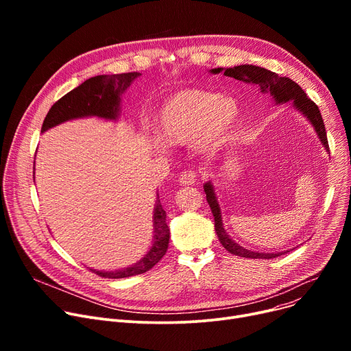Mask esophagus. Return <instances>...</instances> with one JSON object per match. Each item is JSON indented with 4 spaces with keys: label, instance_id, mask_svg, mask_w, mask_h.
<instances>
[{
    "label": "esophagus",
    "instance_id": "esophagus-1",
    "mask_svg": "<svg viewBox=\"0 0 351 351\" xmlns=\"http://www.w3.org/2000/svg\"><path fill=\"white\" fill-rule=\"evenodd\" d=\"M197 180V173L195 171H185L179 175L180 185H195Z\"/></svg>",
    "mask_w": 351,
    "mask_h": 351
}]
</instances>
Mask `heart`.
I'll return each mask as SVG.
<instances>
[{
  "instance_id": "b5f03b06",
  "label": "heart",
  "mask_w": 351,
  "mask_h": 351,
  "mask_svg": "<svg viewBox=\"0 0 351 351\" xmlns=\"http://www.w3.org/2000/svg\"><path fill=\"white\" fill-rule=\"evenodd\" d=\"M241 106L229 97L202 89H183L173 94L159 109V135L172 145L197 141L204 151L222 145L233 132Z\"/></svg>"
}]
</instances>
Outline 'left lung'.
I'll list each match as a JSON object with an SVG mask.
<instances>
[{
	"label": "left lung",
	"mask_w": 351,
	"mask_h": 351,
	"mask_svg": "<svg viewBox=\"0 0 351 351\" xmlns=\"http://www.w3.org/2000/svg\"><path fill=\"white\" fill-rule=\"evenodd\" d=\"M212 73H220L223 72V75L234 78L237 81H243L246 84H253L257 86V90H261V94L263 95H271L276 104H286L291 102L293 106L296 108L299 112L307 118V121L315 128V131L324 146V149L328 152V142H327V135H326V128L324 122L322 118V114L319 110V106L313 102L307 95L306 92L296 84L291 81L290 78L286 77H279L276 72H271L269 69H265L262 66H256V65H237L233 68H215L210 69ZM205 193H206V200L212 209L213 217H215V230L219 237L220 243L222 246L230 252L232 254L246 257V259H274V257L282 256L286 252H279V253H262V252H253L247 250L243 246L237 245L233 239L228 234V232L223 228V220H222V210H220L219 202L215 193V188L212 185V182H206L204 185Z\"/></svg>",
	"instance_id": "8db88e82"
}]
</instances>
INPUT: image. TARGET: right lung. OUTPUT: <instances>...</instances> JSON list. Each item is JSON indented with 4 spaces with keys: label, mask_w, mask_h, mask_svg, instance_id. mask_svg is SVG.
<instances>
[{
    "label": "right lung",
    "mask_w": 351,
    "mask_h": 351,
    "mask_svg": "<svg viewBox=\"0 0 351 351\" xmlns=\"http://www.w3.org/2000/svg\"><path fill=\"white\" fill-rule=\"evenodd\" d=\"M138 77H141L139 72H126L117 73V75H98L86 80L51 106L44 119L41 132L62 122L78 118L97 117L108 121H117L121 114V97ZM152 222V246L139 262L112 271L95 269H90V271L105 279H122L152 269L162 259L169 245V228L166 225V212L160 205L159 195L156 197Z\"/></svg>",
    "instance_id": "obj_1"
}]
</instances>
